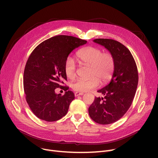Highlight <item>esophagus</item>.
I'll return each instance as SVG.
<instances>
[{
	"mask_svg": "<svg viewBox=\"0 0 158 158\" xmlns=\"http://www.w3.org/2000/svg\"><path fill=\"white\" fill-rule=\"evenodd\" d=\"M84 94L82 92H76L75 93V96L76 97H77V96H79V95H82Z\"/></svg>",
	"mask_w": 158,
	"mask_h": 158,
	"instance_id": "esophagus-1",
	"label": "esophagus"
}]
</instances>
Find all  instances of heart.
Masks as SVG:
<instances>
[{"label":"heart","mask_w":158,"mask_h":158,"mask_svg":"<svg viewBox=\"0 0 158 158\" xmlns=\"http://www.w3.org/2000/svg\"><path fill=\"white\" fill-rule=\"evenodd\" d=\"M80 64L89 66L88 79H78L72 83V88L77 92H85L96 88L99 84L108 82L115 70V59L110 52H102L98 47L88 46L80 49L76 54ZM64 71L69 79H73L76 74V65L72 58L69 57L64 64Z\"/></svg>","instance_id":"b5f03b06"}]
</instances>
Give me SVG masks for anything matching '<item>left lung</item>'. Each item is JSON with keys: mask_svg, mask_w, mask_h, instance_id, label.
<instances>
[{"mask_svg": "<svg viewBox=\"0 0 158 158\" xmlns=\"http://www.w3.org/2000/svg\"><path fill=\"white\" fill-rule=\"evenodd\" d=\"M94 41L108 50L115 59L110 82L97 91L104 97L95 98L88 108L94 122L107 125L120 119L129 110L136 92L138 73L134 57L126 46L112 39L98 38Z\"/></svg>", "mask_w": 158, "mask_h": 158, "instance_id": "1", "label": "left lung"}]
</instances>
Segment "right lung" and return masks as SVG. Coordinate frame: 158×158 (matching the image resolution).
I'll return each mask as SVG.
<instances>
[{"mask_svg": "<svg viewBox=\"0 0 158 158\" xmlns=\"http://www.w3.org/2000/svg\"><path fill=\"white\" fill-rule=\"evenodd\" d=\"M86 42L58 35L41 42L29 56L24 69L23 89L30 109L40 119L54 122L67 113L75 97L72 91H66L69 87L61 85L67 80L64 61L73 49ZM61 87L65 94H56L55 89Z\"/></svg>", "mask_w": 158, "mask_h": 158, "instance_id": "1", "label": "right lung"}]
</instances>
